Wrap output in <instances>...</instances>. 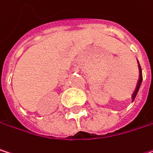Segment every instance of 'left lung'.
I'll list each match as a JSON object with an SVG mask.
<instances>
[{
    "mask_svg": "<svg viewBox=\"0 0 153 153\" xmlns=\"http://www.w3.org/2000/svg\"><path fill=\"white\" fill-rule=\"evenodd\" d=\"M139 68H140V79H139V82H138L136 90H135V91H134V93H133V95H132V99H133V100L135 99V97H136V95H137V93H138V91H139V89H140V84H141V82H143V73H141V69H140V65H139Z\"/></svg>",
    "mask_w": 153,
    "mask_h": 153,
    "instance_id": "left-lung-1",
    "label": "left lung"
}]
</instances>
